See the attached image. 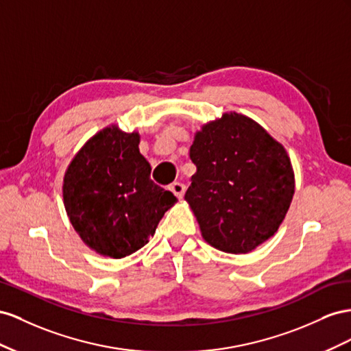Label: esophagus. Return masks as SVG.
I'll return each instance as SVG.
<instances>
[{
  "instance_id": "esophagus-1",
  "label": "esophagus",
  "mask_w": 351,
  "mask_h": 351,
  "mask_svg": "<svg viewBox=\"0 0 351 351\" xmlns=\"http://www.w3.org/2000/svg\"><path fill=\"white\" fill-rule=\"evenodd\" d=\"M170 191H172L178 198H182L185 194V185L181 182H173L172 185L169 186Z\"/></svg>"
}]
</instances>
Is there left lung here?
Wrapping results in <instances>:
<instances>
[{
	"instance_id": "8db88e82",
	"label": "left lung",
	"mask_w": 351,
	"mask_h": 351,
	"mask_svg": "<svg viewBox=\"0 0 351 351\" xmlns=\"http://www.w3.org/2000/svg\"><path fill=\"white\" fill-rule=\"evenodd\" d=\"M185 199L206 241L248 253L272 237L291 204L294 172L282 144L253 119L225 113L194 136Z\"/></svg>"
}]
</instances>
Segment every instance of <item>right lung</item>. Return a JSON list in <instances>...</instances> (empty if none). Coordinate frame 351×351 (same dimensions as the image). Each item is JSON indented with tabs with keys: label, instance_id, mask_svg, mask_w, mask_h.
Here are the masks:
<instances>
[{
	"label": "right lung",
	"instance_id": "right-lung-1",
	"mask_svg": "<svg viewBox=\"0 0 351 351\" xmlns=\"http://www.w3.org/2000/svg\"><path fill=\"white\" fill-rule=\"evenodd\" d=\"M139 134L116 125L95 134L70 162L63 199L70 223L101 256L122 258L144 247L176 197L149 179Z\"/></svg>",
	"mask_w": 351,
	"mask_h": 351
}]
</instances>
